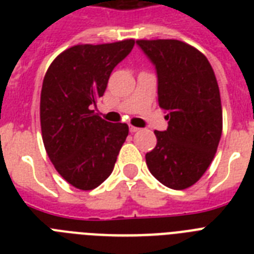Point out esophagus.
Instances as JSON below:
<instances>
[{
  "mask_svg": "<svg viewBox=\"0 0 254 254\" xmlns=\"http://www.w3.org/2000/svg\"><path fill=\"white\" fill-rule=\"evenodd\" d=\"M129 130H130V133H135V131H138L139 129L138 127H133V125H129Z\"/></svg>",
  "mask_w": 254,
  "mask_h": 254,
  "instance_id": "34e87169",
  "label": "esophagus"
}]
</instances>
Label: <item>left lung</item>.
Masks as SVG:
<instances>
[{
	"mask_svg": "<svg viewBox=\"0 0 254 254\" xmlns=\"http://www.w3.org/2000/svg\"><path fill=\"white\" fill-rule=\"evenodd\" d=\"M155 64L158 104L169 127L155 130L157 145L145 158L162 185L185 190L195 185L215 158L223 130V109L216 76L208 59L177 39H138Z\"/></svg>",
	"mask_w": 254,
	"mask_h": 254,
	"instance_id": "1",
	"label": "left lung"
}]
</instances>
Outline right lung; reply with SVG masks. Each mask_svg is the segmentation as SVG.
<instances>
[{
    "mask_svg": "<svg viewBox=\"0 0 254 254\" xmlns=\"http://www.w3.org/2000/svg\"><path fill=\"white\" fill-rule=\"evenodd\" d=\"M134 39L76 45L61 53L43 79L41 129L54 167L75 189L88 191L107 179L129 133L127 124L103 120L92 105L104 95L116 65Z\"/></svg>",
    "mask_w": 254,
    "mask_h": 254,
    "instance_id": "add662e5",
    "label": "right lung"
}]
</instances>
